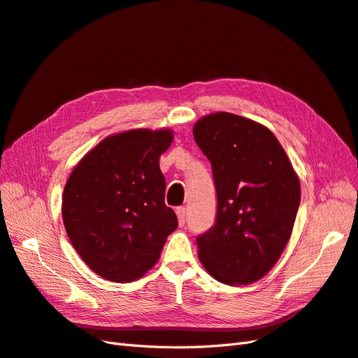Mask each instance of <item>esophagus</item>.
Returning <instances> with one entry per match:
<instances>
[{
  "label": "esophagus",
  "mask_w": 358,
  "mask_h": 358,
  "mask_svg": "<svg viewBox=\"0 0 358 358\" xmlns=\"http://www.w3.org/2000/svg\"><path fill=\"white\" fill-rule=\"evenodd\" d=\"M185 213H187L185 208H178V209H176V215H178V221H179V225H180V227H182L183 224H185Z\"/></svg>",
  "instance_id": "34e87169"
}]
</instances>
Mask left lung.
I'll use <instances>...</instances> for the list:
<instances>
[{
    "instance_id": "8db88e82",
    "label": "left lung",
    "mask_w": 358,
    "mask_h": 358,
    "mask_svg": "<svg viewBox=\"0 0 358 358\" xmlns=\"http://www.w3.org/2000/svg\"><path fill=\"white\" fill-rule=\"evenodd\" d=\"M212 164L216 222L197 237L204 268L222 284L248 285L270 272L289 241L300 182L275 134L251 119L216 112L192 128Z\"/></svg>"
}]
</instances>
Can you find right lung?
Segmentation results:
<instances>
[{"label":"right lung","mask_w":358,"mask_h":358,"mask_svg":"<svg viewBox=\"0 0 358 358\" xmlns=\"http://www.w3.org/2000/svg\"><path fill=\"white\" fill-rule=\"evenodd\" d=\"M171 142V129H129L101 140L71 171L62 194L64 227L99 276L119 284L142 278L178 229L159 170Z\"/></svg>","instance_id":"obj_1"}]
</instances>
